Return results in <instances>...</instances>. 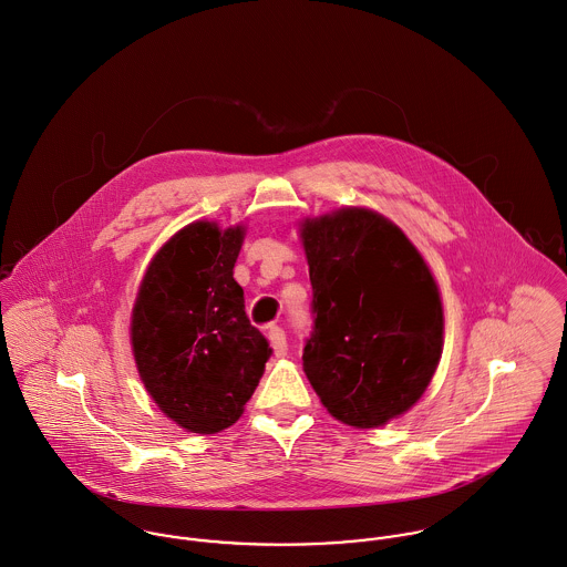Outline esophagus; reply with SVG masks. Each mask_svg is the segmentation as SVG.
<instances>
[{
	"label": "esophagus",
	"mask_w": 567,
	"mask_h": 567,
	"mask_svg": "<svg viewBox=\"0 0 567 567\" xmlns=\"http://www.w3.org/2000/svg\"><path fill=\"white\" fill-rule=\"evenodd\" d=\"M269 343L276 352V357H285L287 354V336L280 327H271L269 329Z\"/></svg>",
	"instance_id": "34e87169"
}]
</instances>
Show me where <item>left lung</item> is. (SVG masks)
Segmentation results:
<instances>
[{
	"label": "left lung",
	"mask_w": 567,
	"mask_h": 567,
	"mask_svg": "<svg viewBox=\"0 0 567 567\" xmlns=\"http://www.w3.org/2000/svg\"><path fill=\"white\" fill-rule=\"evenodd\" d=\"M313 287L305 372L346 425L377 427L408 412L443 352V305L430 267L385 217L346 208L307 219Z\"/></svg>",
	"instance_id": "obj_1"
}]
</instances>
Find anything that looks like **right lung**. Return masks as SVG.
I'll return each instance as SVG.
<instances>
[{
    "instance_id": "1",
    "label": "right lung",
    "mask_w": 567,
    "mask_h": 567,
    "mask_svg": "<svg viewBox=\"0 0 567 567\" xmlns=\"http://www.w3.org/2000/svg\"><path fill=\"white\" fill-rule=\"evenodd\" d=\"M240 245L243 227L179 229L153 258L133 307L140 377L159 410L193 434L236 423L271 357L234 280Z\"/></svg>"
}]
</instances>
